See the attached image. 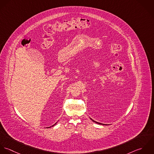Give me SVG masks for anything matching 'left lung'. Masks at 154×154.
I'll list each match as a JSON object with an SVG mask.
<instances>
[{
    "instance_id": "left-lung-1",
    "label": "left lung",
    "mask_w": 154,
    "mask_h": 154,
    "mask_svg": "<svg viewBox=\"0 0 154 154\" xmlns=\"http://www.w3.org/2000/svg\"><path fill=\"white\" fill-rule=\"evenodd\" d=\"M91 120H92V121H93V122H95V123H97V124H100V123H97V122H94V120H92V119H91ZM103 125H104V124H103Z\"/></svg>"
}]
</instances>
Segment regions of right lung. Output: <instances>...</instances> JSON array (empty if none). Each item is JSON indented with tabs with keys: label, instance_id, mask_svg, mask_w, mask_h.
<instances>
[{
	"label": "right lung",
	"instance_id": "obj_1",
	"mask_svg": "<svg viewBox=\"0 0 154 154\" xmlns=\"http://www.w3.org/2000/svg\"><path fill=\"white\" fill-rule=\"evenodd\" d=\"M57 124V123H55V124H54V125H52V126H54V125H55V124Z\"/></svg>",
	"mask_w": 154,
	"mask_h": 154
}]
</instances>
